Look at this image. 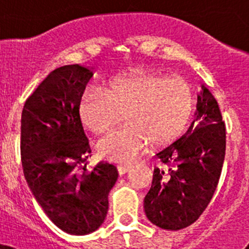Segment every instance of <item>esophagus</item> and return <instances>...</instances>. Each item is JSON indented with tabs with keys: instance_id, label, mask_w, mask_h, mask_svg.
<instances>
[{
	"instance_id": "34e87169",
	"label": "esophagus",
	"mask_w": 249,
	"mask_h": 249,
	"mask_svg": "<svg viewBox=\"0 0 249 249\" xmlns=\"http://www.w3.org/2000/svg\"><path fill=\"white\" fill-rule=\"evenodd\" d=\"M118 169V172H119V175H124V173L129 172L130 170L132 169V165H129V164H120L117 166Z\"/></svg>"
}]
</instances>
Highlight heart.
I'll return each instance as SVG.
<instances>
[{
    "mask_svg": "<svg viewBox=\"0 0 249 249\" xmlns=\"http://www.w3.org/2000/svg\"><path fill=\"white\" fill-rule=\"evenodd\" d=\"M194 108V94L187 82L148 70H132L108 80L105 90L89 87L78 100L82 124L101 135L119 123L97 144L110 161H131L148 143L166 145L182 135Z\"/></svg>",
    "mask_w": 249,
    "mask_h": 249,
    "instance_id": "obj_1",
    "label": "heart"
}]
</instances>
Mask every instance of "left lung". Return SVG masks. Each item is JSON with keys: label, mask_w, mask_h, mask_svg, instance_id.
<instances>
[{"label": "left lung", "mask_w": 249, "mask_h": 249, "mask_svg": "<svg viewBox=\"0 0 249 249\" xmlns=\"http://www.w3.org/2000/svg\"><path fill=\"white\" fill-rule=\"evenodd\" d=\"M195 120L188 131L157 157L165 169H155L144 197L148 219L165 230L193 224L215 192L225 157V124L217 101L201 85Z\"/></svg>", "instance_id": "8db88e82"}]
</instances>
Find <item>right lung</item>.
Segmentation results:
<instances>
[{
  "instance_id": "add662e5",
  "label": "right lung",
  "mask_w": 249,
  "mask_h": 249,
  "mask_svg": "<svg viewBox=\"0 0 249 249\" xmlns=\"http://www.w3.org/2000/svg\"><path fill=\"white\" fill-rule=\"evenodd\" d=\"M92 71L79 65L48 74L26 100L21 113L25 179L36 201L62 231L87 235L99 229L108 211L117 167L100 162L88 171L91 153L78 117V100Z\"/></svg>"
}]
</instances>
